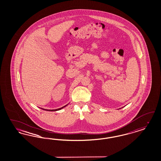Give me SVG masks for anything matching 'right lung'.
Here are the masks:
<instances>
[{
    "instance_id": "obj_1",
    "label": "right lung",
    "mask_w": 161,
    "mask_h": 161,
    "mask_svg": "<svg viewBox=\"0 0 161 161\" xmlns=\"http://www.w3.org/2000/svg\"><path fill=\"white\" fill-rule=\"evenodd\" d=\"M67 105H68V104H67ZM67 105H66V106H63V107H61V108H57V109H54V110H47V109H45V108H42V109L45 110H46V111H57V110H61V108H63L66 107Z\"/></svg>"
}]
</instances>
